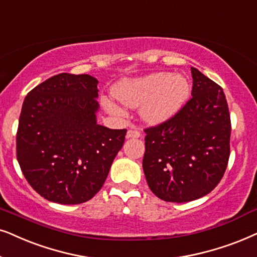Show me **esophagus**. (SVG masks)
<instances>
[{"label":"esophagus","mask_w":257,"mask_h":257,"mask_svg":"<svg viewBox=\"0 0 257 257\" xmlns=\"http://www.w3.org/2000/svg\"><path fill=\"white\" fill-rule=\"evenodd\" d=\"M142 136L141 131H138V130H128L127 133H126V137L127 138H139V137Z\"/></svg>","instance_id":"1"}]
</instances>
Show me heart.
I'll return each instance as SVG.
<instances>
[{
	"label": "heart",
	"instance_id": "1",
	"mask_svg": "<svg viewBox=\"0 0 257 257\" xmlns=\"http://www.w3.org/2000/svg\"><path fill=\"white\" fill-rule=\"evenodd\" d=\"M118 101L127 107H141V115L149 124L165 121L177 113L189 98L190 85L183 75L155 73L137 79H125L113 88ZM102 105L109 113L124 115L116 102L107 98Z\"/></svg>",
	"mask_w": 257,
	"mask_h": 257
}]
</instances>
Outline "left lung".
Instances as JSON below:
<instances>
[{"mask_svg": "<svg viewBox=\"0 0 257 257\" xmlns=\"http://www.w3.org/2000/svg\"><path fill=\"white\" fill-rule=\"evenodd\" d=\"M191 98L175 115L146 127L143 169L151 191L184 203L212 191L230 156L231 121L224 92L191 67Z\"/></svg>", "mask_w": 257, "mask_h": 257, "instance_id": "left-lung-1", "label": "left lung"}]
</instances>
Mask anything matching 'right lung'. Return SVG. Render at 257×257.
<instances>
[{"label": "right lung", "mask_w": 257, "mask_h": 257, "mask_svg": "<svg viewBox=\"0 0 257 257\" xmlns=\"http://www.w3.org/2000/svg\"><path fill=\"white\" fill-rule=\"evenodd\" d=\"M98 80L61 74L41 82L23 101L16 157L33 189L60 204L94 197L124 144L126 128L96 124Z\"/></svg>", "instance_id": "add662e5"}]
</instances>
